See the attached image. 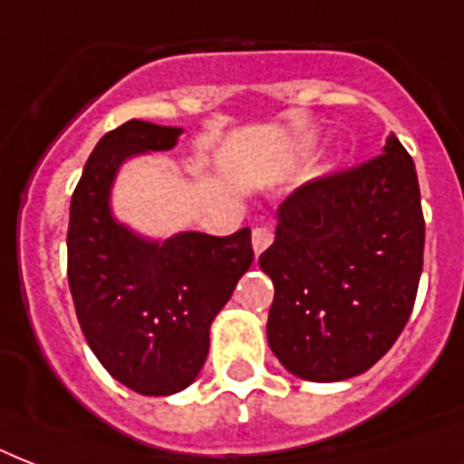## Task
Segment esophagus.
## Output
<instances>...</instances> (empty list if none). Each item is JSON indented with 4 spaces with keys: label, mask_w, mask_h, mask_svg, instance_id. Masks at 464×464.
Returning a JSON list of instances; mask_svg holds the SVG:
<instances>
[{
    "label": "esophagus",
    "mask_w": 464,
    "mask_h": 464,
    "mask_svg": "<svg viewBox=\"0 0 464 464\" xmlns=\"http://www.w3.org/2000/svg\"><path fill=\"white\" fill-rule=\"evenodd\" d=\"M273 242V229L266 227V225H261V227H254V232H251V246H254V254H261V251H266L268 246H271Z\"/></svg>",
    "instance_id": "esophagus-1"
}]
</instances>
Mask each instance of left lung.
<instances>
[{
  "label": "left lung",
  "instance_id": "8db88e82",
  "mask_svg": "<svg viewBox=\"0 0 464 464\" xmlns=\"http://www.w3.org/2000/svg\"><path fill=\"white\" fill-rule=\"evenodd\" d=\"M423 229L414 160L394 135L375 160L283 200L258 266L276 288L266 334L285 370L339 382L392 348L419 290Z\"/></svg>",
  "mask_w": 464,
  "mask_h": 464
}]
</instances>
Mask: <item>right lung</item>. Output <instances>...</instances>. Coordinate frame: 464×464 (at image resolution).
Here are the masks:
<instances>
[{
  "label": "right lung",
  "instance_id": "obj_1",
  "mask_svg": "<svg viewBox=\"0 0 464 464\" xmlns=\"http://www.w3.org/2000/svg\"><path fill=\"white\" fill-rule=\"evenodd\" d=\"M181 132L147 121L106 132L70 206L67 281L79 326L103 368L147 397L181 392L198 378L210 324L254 261L249 227L229 237L181 232L157 242L111 213L121 164L171 150Z\"/></svg>",
  "mask_w": 464,
  "mask_h": 464
}]
</instances>
